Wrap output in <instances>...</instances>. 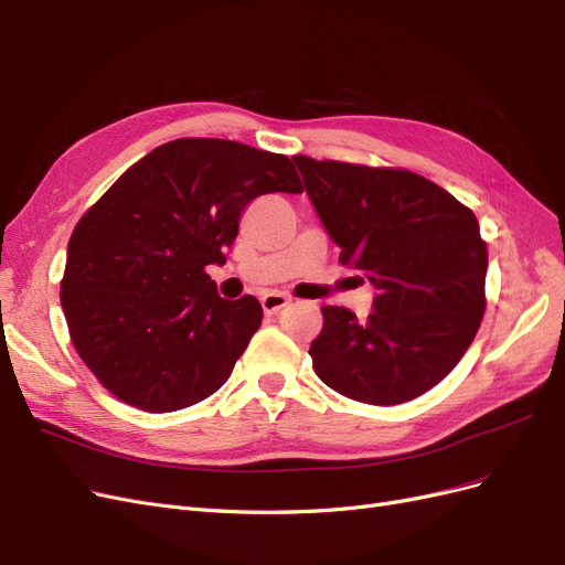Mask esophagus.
<instances>
[{"mask_svg": "<svg viewBox=\"0 0 565 565\" xmlns=\"http://www.w3.org/2000/svg\"><path fill=\"white\" fill-rule=\"evenodd\" d=\"M289 301H292V299L285 297V295H280V292H268V295H264V297H262L264 313H268V316L278 313L280 309H285V306H287Z\"/></svg>", "mask_w": 565, "mask_h": 565, "instance_id": "esophagus-1", "label": "esophagus"}]
</instances>
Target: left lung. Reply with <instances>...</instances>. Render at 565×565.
Listing matches in <instances>:
<instances>
[{
    "instance_id": "1",
    "label": "left lung",
    "mask_w": 565,
    "mask_h": 565,
    "mask_svg": "<svg viewBox=\"0 0 565 565\" xmlns=\"http://www.w3.org/2000/svg\"><path fill=\"white\" fill-rule=\"evenodd\" d=\"M292 160L339 262L374 287L365 320L324 306L316 374L370 405L422 396L452 372L486 311L488 249L473 212L405 169Z\"/></svg>"
}]
</instances>
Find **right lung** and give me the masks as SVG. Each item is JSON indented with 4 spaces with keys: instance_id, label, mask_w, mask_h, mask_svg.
Returning <instances> with one entry per match:
<instances>
[{
    "instance_id": "1",
    "label": "right lung",
    "mask_w": 565,
    "mask_h": 565,
    "mask_svg": "<svg viewBox=\"0 0 565 565\" xmlns=\"http://www.w3.org/2000/svg\"><path fill=\"white\" fill-rule=\"evenodd\" d=\"M301 193L292 162L226 139H177L129 167L67 243L61 306L87 367L119 401L174 413L226 384L259 330L252 295L221 299L247 204Z\"/></svg>"
}]
</instances>
